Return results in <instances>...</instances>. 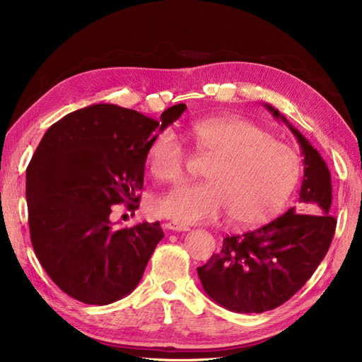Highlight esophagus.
<instances>
[{
  "instance_id": "obj_1",
  "label": "esophagus",
  "mask_w": 362,
  "mask_h": 362,
  "mask_svg": "<svg viewBox=\"0 0 362 362\" xmlns=\"http://www.w3.org/2000/svg\"><path fill=\"white\" fill-rule=\"evenodd\" d=\"M164 226L167 230H171V231H189V226L186 225H182L179 222H174V221H170V222H165Z\"/></svg>"
}]
</instances>
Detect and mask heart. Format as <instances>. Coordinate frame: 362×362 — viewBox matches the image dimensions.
I'll list each match as a JSON object with an SVG mask.
<instances>
[{
  "label": "heart",
  "mask_w": 362,
  "mask_h": 362,
  "mask_svg": "<svg viewBox=\"0 0 362 362\" xmlns=\"http://www.w3.org/2000/svg\"><path fill=\"white\" fill-rule=\"evenodd\" d=\"M195 149L213 156L204 183H183L160 197L159 216L192 225L215 221L226 211L231 223L252 226L282 211L301 176L292 146L240 116L207 117L191 129ZM147 168L163 183L180 179L185 152L171 131L158 134L147 151Z\"/></svg>",
  "instance_id": "obj_1"
}]
</instances>
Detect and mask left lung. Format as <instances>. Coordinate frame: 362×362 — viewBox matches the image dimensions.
<instances>
[{"mask_svg":"<svg viewBox=\"0 0 362 362\" xmlns=\"http://www.w3.org/2000/svg\"><path fill=\"white\" fill-rule=\"evenodd\" d=\"M264 107L297 137L304 177L298 207L255 231L225 237L221 252L197 269L207 296L235 313H262L286 303L325 258L337 223L331 216L332 186L325 160L277 109Z\"/></svg>","mask_w":362,"mask_h":362,"instance_id":"left-lung-1","label":"left lung"}]
</instances>
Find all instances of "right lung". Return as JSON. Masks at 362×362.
Segmentation results:
<instances>
[{
	"label": "right lung",
	"mask_w": 362,
	"mask_h": 362,
	"mask_svg": "<svg viewBox=\"0 0 362 362\" xmlns=\"http://www.w3.org/2000/svg\"><path fill=\"white\" fill-rule=\"evenodd\" d=\"M160 124L115 104H92L53 124L26 168V202L35 255L57 286L85 304L105 305L136 289L156 245L159 222L117 228L116 204L139 209L144 164Z\"/></svg>",
	"instance_id": "1"
}]
</instances>
